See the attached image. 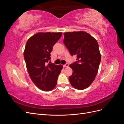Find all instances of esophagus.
Masks as SVG:
<instances>
[{
  "mask_svg": "<svg viewBox=\"0 0 124 124\" xmlns=\"http://www.w3.org/2000/svg\"><path fill=\"white\" fill-rule=\"evenodd\" d=\"M69 66V64L68 63H66L65 65H63V67H64V68H65V67H68Z\"/></svg>",
  "mask_w": 124,
  "mask_h": 124,
  "instance_id": "1",
  "label": "esophagus"
}]
</instances>
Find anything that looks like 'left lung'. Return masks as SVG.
Here are the masks:
<instances>
[{
	"label": "left lung",
	"instance_id": "left-lung-1",
	"mask_svg": "<svg viewBox=\"0 0 124 124\" xmlns=\"http://www.w3.org/2000/svg\"><path fill=\"white\" fill-rule=\"evenodd\" d=\"M63 43L71 56H77V62L69 65L73 73L69 78L74 88L84 89L91 85L98 72L101 54L97 40L83 31L63 33Z\"/></svg>",
	"mask_w": 124,
	"mask_h": 124
}]
</instances>
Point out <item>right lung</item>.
<instances>
[{
    "label": "right lung",
    "instance_id": "obj_1",
    "mask_svg": "<svg viewBox=\"0 0 124 124\" xmlns=\"http://www.w3.org/2000/svg\"><path fill=\"white\" fill-rule=\"evenodd\" d=\"M62 32H39L26 42L24 57L31 80L39 89L50 91L57 84L62 65L47 63L51 59L54 45L61 38Z\"/></svg>",
    "mask_w": 124,
    "mask_h": 124
}]
</instances>
